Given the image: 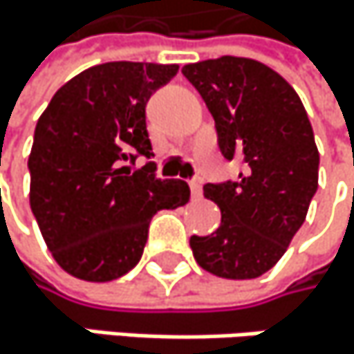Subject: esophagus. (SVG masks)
Segmentation results:
<instances>
[{"instance_id":"esophagus-1","label":"esophagus","mask_w":354,"mask_h":354,"mask_svg":"<svg viewBox=\"0 0 354 354\" xmlns=\"http://www.w3.org/2000/svg\"><path fill=\"white\" fill-rule=\"evenodd\" d=\"M189 187H191V195L197 199V197H201V183H199V178H193V180H189Z\"/></svg>"}]
</instances>
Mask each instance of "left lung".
<instances>
[{"instance_id":"8db88e82","label":"left lung","mask_w":354,"mask_h":354,"mask_svg":"<svg viewBox=\"0 0 354 354\" xmlns=\"http://www.w3.org/2000/svg\"><path fill=\"white\" fill-rule=\"evenodd\" d=\"M183 75L205 100L218 149L239 159L237 180L207 183L220 226L191 237L197 264L224 279H256L286 254L319 183V151L296 90L266 64L222 56L187 64Z\"/></svg>"}]
</instances>
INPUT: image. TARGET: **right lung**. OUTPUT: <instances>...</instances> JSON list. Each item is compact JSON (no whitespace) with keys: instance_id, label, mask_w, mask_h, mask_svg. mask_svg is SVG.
I'll return each mask as SVG.
<instances>
[{"instance_id":"obj_1","label":"right lung","mask_w":354,"mask_h":354,"mask_svg":"<svg viewBox=\"0 0 354 354\" xmlns=\"http://www.w3.org/2000/svg\"><path fill=\"white\" fill-rule=\"evenodd\" d=\"M178 64L104 62L66 82L41 113L29 155L31 209L54 260L84 281H113L142 258L151 218L189 201L157 178L147 102Z\"/></svg>"}]
</instances>
